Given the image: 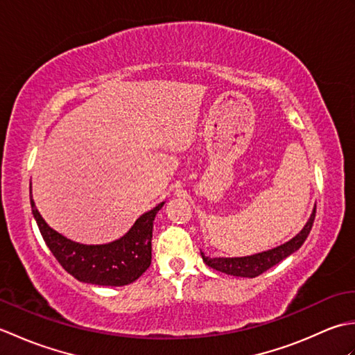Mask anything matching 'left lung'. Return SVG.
I'll return each mask as SVG.
<instances>
[{"label": "left lung", "instance_id": "1", "mask_svg": "<svg viewBox=\"0 0 355 355\" xmlns=\"http://www.w3.org/2000/svg\"><path fill=\"white\" fill-rule=\"evenodd\" d=\"M315 218V209L310 216V220L305 224L302 232L297 233L288 243L279 245L276 248H271L268 252L258 253L253 256H244V258H207L205 253H201L202 261H205L210 268H215L221 273L241 276V277H256L262 275L263 271L275 267L276 263L285 259L286 256H290L293 252H296L297 248L305 243L313 227Z\"/></svg>", "mask_w": 355, "mask_h": 355}]
</instances>
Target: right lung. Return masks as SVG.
Instances as JSON below:
<instances>
[{"instance_id": "obj_1", "label": "right lung", "mask_w": 355, "mask_h": 355, "mask_svg": "<svg viewBox=\"0 0 355 355\" xmlns=\"http://www.w3.org/2000/svg\"><path fill=\"white\" fill-rule=\"evenodd\" d=\"M30 205L45 244L62 268L78 281L122 286L137 281L150 266L154 218L164 202L143 214L123 238L103 245H84L67 239L42 220L32 195Z\"/></svg>"}]
</instances>
